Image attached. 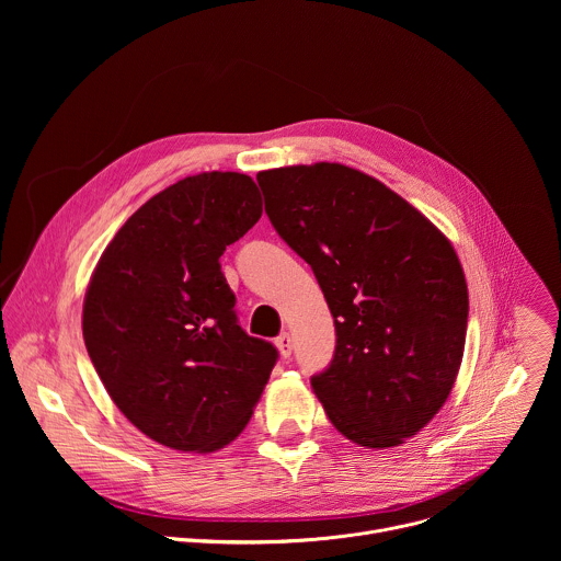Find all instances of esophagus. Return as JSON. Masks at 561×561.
I'll use <instances>...</instances> for the list:
<instances>
[{
  "mask_svg": "<svg viewBox=\"0 0 561 561\" xmlns=\"http://www.w3.org/2000/svg\"><path fill=\"white\" fill-rule=\"evenodd\" d=\"M275 346H277L279 355L286 359V357H290V353H293V337H290L288 333H282V335L275 340Z\"/></svg>",
  "mask_w": 561,
  "mask_h": 561,
  "instance_id": "1",
  "label": "esophagus"
}]
</instances>
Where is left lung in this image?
Instances as JSON below:
<instances>
[{
	"label": "left lung",
	"mask_w": 561,
	"mask_h": 561,
	"mask_svg": "<svg viewBox=\"0 0 561 561\" xmlns=\"http://www.w3.org/2000/svg\"><path fill=\"white\" fill-rule=\"evenodd\" d=\"M266 215L310 264L335 317L310 379L331 424L366 448L417 435L459 373L468 288L448 237L379 180L319 162L257 173Z\"/></svg>",
	"instance_id": "obj_1"
}]
</instances>
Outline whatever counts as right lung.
Listing matches in <instances>:
<instances>
[{
  "mask_svg": "<svg viewBox=\"0 0 561 561\" xmlns=\"http://www.w3.org/2000/svg\"><path fill=\"white\" fill-rule=\"evenodd\" d=\"M262 217L244 173H199L135 210L84 297L89 357L115 407L146 437L213 453L242 433L277 362L237 324L219 257Z\"/></svg>",
  "mask_w": 561,
  "mask_h": 561,
  "instance_id": "add662e5",
  "label": "right lung"
}]
</instances>
